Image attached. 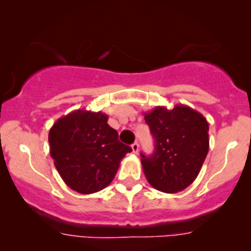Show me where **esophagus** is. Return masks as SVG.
<instances>
[{"instance_id": "obj_1", "label": "esophagus", "mask_w": 251, "mask_h": 251, "mask_svg": "<svg viewBox=\"0 0 251 251\" xmlns=\"http://www.w3.org/2000/svg\"><path fill=\"white\" fill-rule=\"evenodd\" d=\"M131 149H132V152H133V153H138V152H139V144L133 143L131 145Z\"/></svg>"}]
</instances>
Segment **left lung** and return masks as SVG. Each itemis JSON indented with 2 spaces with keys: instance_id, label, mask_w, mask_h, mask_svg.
<instances>
[{
  "instance_id": "left-lung-1",
  "label": "left lung",
  "mask_w": 251,
  "mask_h": 251,
  "mask_svg": "<svg viewBox=\"0 0 251 251\" xmlns=\"http://www.w3.org/2000/svg\"><path fill=\"white\" fill-rule=\"evenodd\" d=\"M154 138L153 154L142 155L146 179L166 194L183 191L194 183L209 152V124L196 109L157 106L144 113Z\"/></svg>"
}]
</instances>
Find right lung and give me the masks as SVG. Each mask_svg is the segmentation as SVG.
Returning <instances> with one entry per match:
<instances>
[{
    "label": "right lung",
    "mask_w": 251,
    "mask_h": 251,
    "mask_svg": "<svg viewBox=\"0 0 251 251\" xmlns=\"http://www.w3.org/2000/svg\"><path fill=\"white\" fill-rule=\"evenodd\" d=\"M102 112L75 109L50 129V153L61 178L72 190L89 195L111 184L126 153Z\"/></svg>",
    "instance_id": "obj_1"
}]
</instances>
